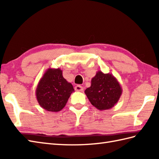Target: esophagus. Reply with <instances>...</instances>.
Instances as JSON below:
<instances>
[{"instance_id":"obj_1","label":"esophagus","mask_w":159,"mask_h":159,"mask_svg":"<svg viewBox=\"0 0 159 159\" xmlns=\"http://www.w3.org/2000/svg\"><path fill=\"white\" fill-rule=\"evenodd\" d=\"M74 89H75V90L77 91V92H83V87L80 85H76L74 87Z\"/></svg>"}]
</instances>
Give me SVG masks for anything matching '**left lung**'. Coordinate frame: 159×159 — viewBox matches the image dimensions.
<instances>
[{
  "mask_svg": "<svg viewBox=\"0 0 159 159\" xmlns=\"http://www.w3.org/2000/svg\"><path fill=\"white\" fill-rule=\"evenodd\" d=\"M122 93V89L116 77L111 74L98 71L92 78L91 86L85 93L89 102L100 111L110 109L115 106Z\"/></svg>",
  "mask_w": 159,
  "mask_h": 159,
  "instance_id": "8db88e82",
  "label": "left lung"
}]
</instances>
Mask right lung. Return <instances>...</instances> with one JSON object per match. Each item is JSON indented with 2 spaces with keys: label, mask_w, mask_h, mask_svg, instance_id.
Returning a JSON list of instances; mask_svg holds the SVG:
<instances>
[{
  "label": "right lung",
  "mask_w": 159,
  "mask_h": 159,
  "mask_svg": "<svg viewBox=\"0 0 159 159\" xmlns=\"http://www.w3.org/2000/svg\"><path fill=\"white\" fill-rule=\"evenodd\" d=\"M60 68H48L38 83L35 91L40 107L48 111L58 112L63 109L71 93L72 84L64 79Z\"/></svg>",
  "instance_id": "right-lung-1"
}]
</instances>
